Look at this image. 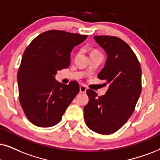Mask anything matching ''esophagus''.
<instances>
[{
  "label": "esophagus",
  "mask_w": 160,
  "mask_h": 160,
  "mask_svg": "<svg viewBox=\"0 0 160 160\" xmlns=\"http://www.w3.org/2000/svg\"><path fill=\"white\" fill-rule=\"evenodd\" d=\"M87 90L86 87L83 86V85H80V93H86Z\"/></svg>",
  "instance_id": "34e87169"
}]
</instances>
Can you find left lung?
<instances>
[{
	"label": "left lung",
	"mask_w": 160,
	"mask_h": 160,
	"mask_svg": "<svg viewBox=\"0 0 160 160\" xmlns=\"http://www.w3.org/2000/svg\"><path fill=\"white\" fill-rule=\"evenodd\" d=\"M94 38L107 55L98 78L106 80L109 86L101 97L94 91H86L89 101L83 109L84 120L94 132L110 134L119 130L134 112L142 91V72L134 52L120 38Z\"/></svg>",
	"instance_id": "obj_1"
}]
</instances>
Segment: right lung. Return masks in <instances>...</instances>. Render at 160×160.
<instances>
[{"label":"right lung","instance_id":"obj_1","mask_svg":"<svg viewBox=\"0 0 160 160\" xmlns=\"http://www.w3.org/2000/svg\"><path fill=\"white\" fill-rule=\"evenodd\" d=\"M87 35L50 30L26 48L18 69L19 100L26 117L38 127L58 124L80 91L78 82H58V71L70 65L71 52Z\"/></svg>","mask_w":160,"mask_h":160}]
</instances>
